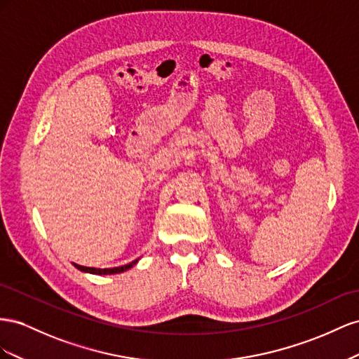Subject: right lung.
I'll return each instance as SVG.
<instances>
[{
    "label": "right lung",
    "instance_id": "add662e5",
    "mask_svg": "<svg viewBox=\"0 0 359 359\" xmlns=\"http://www.w3.org/2000/svg\"><path fill=\"white\" fill-rule=\"evenodd\" d=\"M138 260H134L130 262L129 264H125V266H118V268H111V269H96V268H87V266H81V264H76L74 263V266L76 269L83 271V272H88V273H96V275H111V273H120V272H125L128 269H130L132 266L137 264Z\"/></svg>",
    "mask_w": 359,
    "mask_h": 359
}]
</instances>
